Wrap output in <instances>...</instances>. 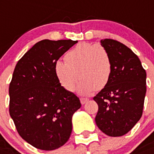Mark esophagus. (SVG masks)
Returning <instances> with one entry per match:
<instances>
[{"label": "esophagus", "mask_w": 154, "mask_h": 154, "mask_svg": "<svg viewBox=\"0 0 154 154\" xmlns=\"http://www.w3.org/2000/svg\"><path fill=\"white\" fill-rule=\"evenodd\" d=\"M80 100H81V104H85V103L88 100V98H80Z\"/></svg>", "instance_id": "34e87169"}]
</instances>
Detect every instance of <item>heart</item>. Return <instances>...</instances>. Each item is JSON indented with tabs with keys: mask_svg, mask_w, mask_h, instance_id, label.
Masks as SVG:
<instances>
[{
	"mask_svg": "<svg viewBox=\"0 0 154 154\" xmlns=\"http://www.w3.org/2000/svg\"><path fill=\"white\" fill-rule=\"evenodd\" d=\"M56 77L61 85L69 92L77 91L88 95L100 91L109 83L112 73V61L103 46L80 42L65 55V62L57 61L54 66Z\"/></svg>",
	"mask_w": 154,
	"mask_h": 154,
	"instance_id": "b5f03b06",
	"label": "heart"
}]
</instances>
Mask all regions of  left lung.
Returning a JSON list of instances; mask_svg holds the SVG:
<instances>
[{"label": "left lung", "instance_id": "left-lung-1", "mask_svg": "<svg viewBox=\"0 0 154 154\" xmlns=\"http://www.w3.org/2000/svg\"><path fill=\"white\" fill-rule=\"evenodd\" d=\"M100 43L112 57V73L107 85L93 97L99 107L95 120L107 135L119 137L142 117L146 73L138 56L122 42L105 38Z\"/></svg>", "mask_w": 154, "mask_h": 154}]
</instances>
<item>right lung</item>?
<instances>
[{"instance_id":"obj_1","label":"right lung","mask_w":154,"mask_h":154,"mask_svg":"<svg viewBox=\"0 0 154 154\" xmlns=\"http://www.w3.org/2000/svg\"><path fill=\"white\" fill-rule=\"evenodd\" d=\"M77 41H39L19 60L9 85V114L27 143L54 150L72 132V116L81 107L79 98L65 89L54 66Z\"/></svg>"}]
</instances>
